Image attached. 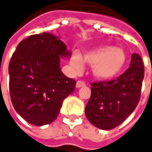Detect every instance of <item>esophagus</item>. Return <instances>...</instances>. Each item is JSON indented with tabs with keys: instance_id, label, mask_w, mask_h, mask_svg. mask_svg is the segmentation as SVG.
<instances>
[{
	"instance_id": "34e87169",
	"label": "esophagus",
	"mask_w": 152,
	"mask_h": 152,
	"mask_svg": "<svg viewBox=\"0 0 152 152\" xmlns=\"http://www.w3.org/2000/svg\"><path fill=\"white\" fill-rule=\"evenodd\" d=\"M86 86V83L84 81H81V80H78L77 82V85H75V86H77V88H80L82 86Z\"/></svg>"
}]
</instances>
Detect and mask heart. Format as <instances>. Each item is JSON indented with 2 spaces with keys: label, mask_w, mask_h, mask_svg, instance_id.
<instances>
[{
  "label": "heart",
  "mask_w": 152,
  "mask_h": 152,
  "mask_svg": "<svg viewBox=\"0 0 152 152\" xmlns=\"http://www.w3.org/2000/svg\"><path fill=\"white\" fill-rule=\"evenodd\" d=\"M84 61L92 65V72L96 78L108 80L120 73L126 62L125 52L119 48L103 46L85 53L82 58L77 51L73 52L70 65L75 71L83 68Z\"/></svg>",
  "instance_id": "1"
}]
</instances>
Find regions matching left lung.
<instances>
[{"label":"left lung","instance_id":"obj_1","mask_svg":"<svg viewBox=\"0 0 152 152\" xmlns=\"http://www.w3.org/2000/svg\"><path fill=\"white\" fill-rule=\"evenodd\" d=\"M144 67L138 54L132 55L130 67L116 79L91 84L86 116L95 127L111 130L134 111L140 97Z\"/></svg>","mask_w":152,"mask_h":152}]
</instances>
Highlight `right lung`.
I'll list each match as a JSON object with an SVG mask.
<instances>
[{
	"mask_svg": "<svg viewBox=\"0 0 152 152\" xmlns=\"http://www.w3.org/2000/svg\"><path fill=\"white\" fill-rule=\"evenodd\" d=\"M60 57H70L66 46L48 32L20 41L9 64V89L15 111L28 124H49L57 119L75 80L61 72Z\"/></svg>",
	"mask_w": 152,
	"mask_h": 152,
	"instance_id": "right-lung-1",
	"label": "right lung"
}]
</instances>
